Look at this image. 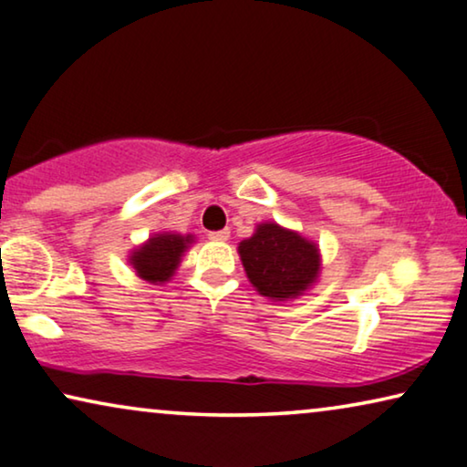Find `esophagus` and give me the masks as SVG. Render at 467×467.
Segmentation results:
<instances>
[{
	"label": "esophagus",
	"mask_w": 467,
	"mask_h": 467,
	"mask_svg": "<svg viewBox=\"0 0 467 467\" xmlns=\"http://www.w3.org/2000/svg\"><path fill=\"white\" fill-rule=\"evenodd\" d=\"M207 236H210V239L212 241H226L228 239V236H231V233H228L226 231V228H224V231H212L210 234H207Z\"/></svg>",
	"instance_id": "obj_1"
}]
</instances>
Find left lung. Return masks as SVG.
Returning <instances> with one entry per match:
<instances>
[{
	"label": "left lung",
	"mask_w": 467,
	"mask_h": 467,
	"mask_svg": "<svg viewBox=\"0 0 467 467\" xmlns=\"http://www.w3.org/2000/svg\"><path fill=\"white\" fill-rule=\"evenodd\" d=\"M241 262L254 287L270 300H289L317 281L321 255L315 243L278 224H260L239 243Z\"/></svg>",
	"instance_id": "8db88e82"
}]
</instances>
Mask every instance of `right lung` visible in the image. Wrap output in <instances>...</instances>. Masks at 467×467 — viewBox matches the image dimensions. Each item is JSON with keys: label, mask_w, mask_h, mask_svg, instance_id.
Segmentation results:
<instances>
[{"label": "right lung", "mask_w": 467, "mask_h": 467, "mask_svg": "<svg viewBox=\"0 0 467 467\" xmlns=\"http://www.w3.org/2000/svg\"><path fill=\"white\" fill-rule=\"evenodd\" d=\"M192 236L182 234H155L149 243H144L140 249H136L134 255L130 257L131 266L144 281L150 283H163L170 281L173 270L178 268L180 257H182L184 249L189 247Z\"/></svg>", "instance_id": "obj_1"}]
</instances>
